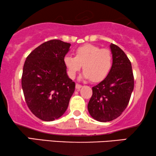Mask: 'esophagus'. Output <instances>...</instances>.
Listing matches in <instances>:
<instances>
[{"label":"esophagus","instance_id":"obj_1","mask_svg":"<svg viewBox=\"0 0 156 156\" xmlns=\"http://www.w3.org/2000/svg\"><path fill=\"white\" fill-rule=\"evenodd\" d=\"M82 85L80 84H76V89H80V88H82Z\"/></svg>","mask_w":156,"mask_h":156}]
</instances>
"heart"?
<instances>
[{
	"label": "heart",
	"mask_w": 156,
	"mask_h": 156,
	"mask_svg": "<svg viewBox=\"0 0 156 156\" xmlns=\"http://www.w3.org/2000/svg\"><path fill=\"white\" fill-rule=\"evenodd\" d=\"M74 55H67L64 58L68 75L71 78L75 77L83 65V76L98 82L104 80L112 69L113 57L108 49L86 44L76 48Z\"/></svg>",
	"instance_id": "b5f03b06"
}]
</instances>
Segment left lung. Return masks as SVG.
I'll use <instances>...</instances> for the list:
<instances>
[{
  "label": "left lung",
  "instance_id": "left-lung-1",
  "mask_svg": "<svg viewBox=\"0 0 156 156\" xmlns=\"http://www.w3.org/2000/svg\"><path fill=\"white\" fill-rule=\"evenodd\" d=\"M113 64L107 76L92 87L88 111L92 118L108 122L118 118L129 104L134 87L131 63L125 52L111 44Z\"/></svg>",
  "mask_w": 156,
  "mask_h": 156
}]
</instances>
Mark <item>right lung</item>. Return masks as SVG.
Masks as SVG:
<instances>
[{"label":"right lung","mask_w":156,"mask_h":156,"mask_svg":"<svg viewBox=\"0 0 156 156\" xmlns=\"http://www.w3.org/2000/svg\"><path fill=\"white\" fill-rule=\"evenodd\" d=\"M71 44L47 41L30 53L21 80L25 101L31 112L44 121L62 116L75 89L68 77L64 58Z\"/></svg>","instance_id":"right-lung-1"}]
</instances>
